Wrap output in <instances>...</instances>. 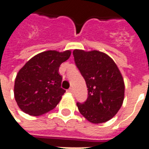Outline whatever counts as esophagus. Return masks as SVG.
<instances>
[{
	"label": "esophagus",
	"mask_w": 149,
	"mask_h": 149,
	"mask_svg": "<svg viewBox=\"0 0 149 149\" xmlns=\"http://www.w3.org/2000/svg\"><path fill=\"white\" fill-rule=\"evenodd\" d=\"M68 93H74V91H73V89H72V88H69V89H68Z\"/></svg>",
	"instance_id": "esophagus-1"
}]
</instances>
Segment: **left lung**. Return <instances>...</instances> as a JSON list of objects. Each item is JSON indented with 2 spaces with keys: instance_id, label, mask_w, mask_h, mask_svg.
<instances>
[{
  "instance_id": "left-lung-1",
  "label": "left lung",
  "mask_w": 149,
  "mask_h": 149,
  "mask_svg": "<svg viewBox=\"0 0 149 149\" xmlns=\"http://www.w3.org/2000/svg\"><path fill=\"white\" fill-rule=\"evenodd\" d=\"M72 54L88 88L87 100L77 103L79 112L93 124L109 120L120 110L125 98L121 72L104 52L74 49Z\"/></svg>"
}]
</instances>
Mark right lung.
I'll return each instance as SVG.
<instances>
[{
    "label": "right lung",
    "instance_id": "obj_1",
    "mask_svg": "<svg viewBox=\"0 0 149 149\" xmlns=\"http://www.w3.org/2000/svg\"><path fill=\"white\" fill-rule=\"evenodd\" d=\"M70 56V50H48L25 63L17 72L14 84L15 100L21 110L37 116L58 104L65 93L61 88L59 67Z\"/></svg>",
    "mask_w": 149,
    "mask_h": 149
}]
</instances>
